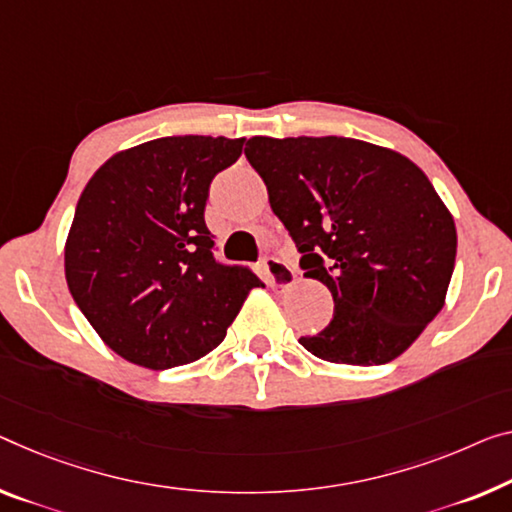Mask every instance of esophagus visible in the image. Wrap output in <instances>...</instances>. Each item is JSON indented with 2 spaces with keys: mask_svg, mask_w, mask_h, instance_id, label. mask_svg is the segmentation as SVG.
<instances>
[{
  "mask_svg": "<svg viewBox=\"0 0 512 512\" xmlns=\"http://www.w3.org/2000/svg\"><path fill=\"white\" fill-rule=\"evenodd\" d=\"M263 272L267 277V283L277 288H286L295 281V267L288 261H281V258H265L263 261Z\"/></svg>",
  "mask_w": 512,
  "mask_h": 512,
  "instance_id": "obj_1",
  "label": "esophagus"
}]
</instances>
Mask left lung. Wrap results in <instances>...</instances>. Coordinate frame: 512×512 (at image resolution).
Here are the masks:
<instances>
[{"label":"left lung","instance_id":"8db88e82","mask_svg":"<svg viewBox=\"0 0 512 512\" xmlns=\"http://www.w3.org/2000/svg\"><path fill=\"white\" fill-rule=\"evenodd\" d=\"M251 167L334 318L302 336L332 364L382 366L442 311L458 235L428 176L400 153L348 137H251Z\"/></svg>","mask_w":512,"mask_h":512}]
</instances>
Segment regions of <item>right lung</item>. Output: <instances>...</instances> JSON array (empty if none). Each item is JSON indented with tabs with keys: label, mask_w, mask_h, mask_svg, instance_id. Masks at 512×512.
<instances>
[{
	"label": "right lung",
	"mask_w": 512,
	"mask_h": 512,
	"mask_svg": "<svg viewBox=\"0 0 512 512\" xmlns=\"http://www.w3.org/2000/svg\"><path fill=\"white\" fill-rule=\"evenodd\" d=\"M245 139L162 137L116 153L86 183L66 242L75 304L116 355L164 371L215 350L251 288L247 265L215 258L212 178Z\"/></svg>",
	"instance_id": "obj_1"
}]
</instances>
